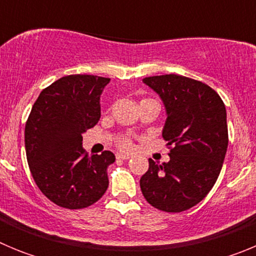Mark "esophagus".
I'll use <instances>...</instances> for the list:
<instances>
[{
  "mask_svg": "<svg viewBox=\"0 0 256 256\" xmlns=\"http://www.w3.org/2000/svg\"><path fill=\"white\" fill-rule=\"evenodd\" d=\"M130 158V155L128 154H116V159L119 160H128Z\"/></svg>",
  "mask_w": 256,
  "mask_h": 256,
  "instance_id": "34e87169",
  "label": "esophagus"
}]
</instances>
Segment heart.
<instances>
[{"mask_svg": "<svg viewBox=\"0 0 256 256\" xmlns=\"http://www.w3.org/2000/svg\"><path fill=\"white\" fill-rule=\"evenodd\" d=\"M119 144V148H124V150H130V148H132V141H130L128 137H123V138L119 140V144Z\"/></svg>", "mask_w": 256, "mask_h": 256, "instance_id": "heart-1", "label": "heart"}]
</instances>
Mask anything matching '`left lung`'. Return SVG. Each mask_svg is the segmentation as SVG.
I'll return each instance as SVG.
<instances>
[{
    "mask_svg": "<svg viewBox=\"0 0 256 256\" xmlns=\"http://www.w3.org/2000/svg\"><path fill=\"white\" fill-rule=\"evenodd\" d=\"M142 82L164 104L162 138L172 148L168 162L148 159L141 191L156 209L184 212L198 204L218 180L228 146L226 106L212 88L187 76L165 74Z\"/></svg>",
    "mask_w": 256,
    "mask_h": 256,
    "instance_id": "8db88e82",
    "label": "left lung"
}]
</instances>
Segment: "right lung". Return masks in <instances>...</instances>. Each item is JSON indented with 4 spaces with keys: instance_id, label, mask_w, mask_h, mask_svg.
Masks as SVG:
<instances>
[{
    "instance_id": "add662e5",
    "label": "right lung",
    "mask_w": 256,
    "mask_h": 256,
    "mask_svg": "<svg viewBox=\"0 0 256 256\" xmlns=\"http://www.w3.org/2000/svg\"><path fill=\"white\" fill-rule=\"evenodd\" d=\"M108 78L74 74L40 92L26 124V151L38 188L56 205L83 209L108 186L112 151L88 156L83 133L100 120V97Z\"/></svg>"
}]
</instances>
